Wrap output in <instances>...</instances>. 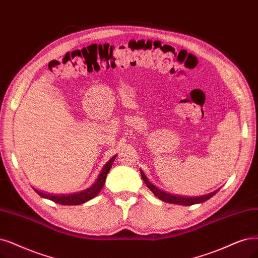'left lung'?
I'll list each match as a JSON object with an SVG mask.
<instances>
[{"label": "left lung", "instance_id": "obj_1", "mask_svg": "<svg viewBox=\"0 0 258 258\" xmlns=\"http://www.w3.org/2000/svg\"><path fill=\"white\" fill-rule=\"evenodd\" d=\"M140 173H141L142 179H144V182L147 184L148 188L151 190V191L154 194L155 197H157L159 200H161V201H164L166 203L176 204V205H184V206H190V205H194V204L203 203V202L207 201L208 199H211L212 197H214L219 191V190H220V188H219V189L215 190L214 192H211L208 195H204V196H200V197L175 196V195H171V194L165 192L164 190H161V189L157 188L155 185L152 184L142 170H140Z\"/></svg>", "mask_w": 258, "mask_h": 258}]
</instances>
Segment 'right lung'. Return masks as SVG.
<instances>
[{
	"mask_svg": "<svg viewBox=\"0 0 258 258\" xmlns=\"http://www.w3.org/2000/svg\"><path fill=\"white\" fill-rule=\"evenodd\" d=\"M117 155L112 156L105 166L102 168L101 172L97 178V180L87 189L82 190V191L79 192H74V194H69V195H50V194H45L40 191L36 188H34L35 191L39 195L40 197L44 198V199H49L51 201L58 203L61 205H80L83 204L85 202L89 201V200L93 199L94 197H97L98 194L101 191V189L103 188L105 180H106V176L109 172V170L112 166V163L114 158H116Z\"/></svg>",
	"mask_w": 258,
	"mask_h": 258,
	"instance_id": "1",
	"label": "right lung"
}]
</instances>
